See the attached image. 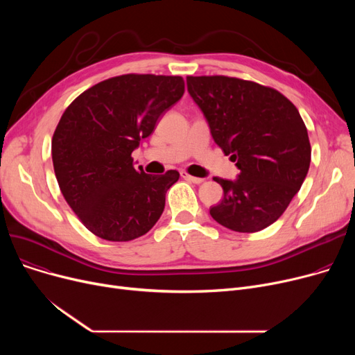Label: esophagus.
<instances>
[{
    "label": "esophagus",
    "mask_w": 355,
    "mask_h": 355,
    "mask_svg": "<svg viewBox=\"0 0 355 355\" xmlns=\"http://www.w3.org/2000/svg\"><path fill=\"white\" fill-rule=\"evenodd\" d=\"M181 177L184 178V180H187V181H191V182H194V184H201L204 180L202 178H198V177H193V175H190V174H187V173H181Z\"/></svg>",
    "instance_id": "obj_1"
}]
</instances>
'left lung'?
<instances>
[{
	"instance_id": "8db88e82",
	"label": "left lung",
	"mask_w": 355,
	"mask_h": 355,
	"mask_svg": "<svg viewBox=\"0 0 355 355\" xmlns=\"http://www.w3.org/2000/svg\"><path fill=\"white\" fill-rule=\"evenodd\" d=\"M187 90L214 142L236 162V180L214 178L223 200L211 217L233 232L263 230L284 214L311 164L306 126L282 93L227 76H189Z\"/></svg>"
}]
</instances>
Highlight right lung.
Segmentation results:
<instances>
[{"mask_svg":"<svg viewBox=\"0 0 355 355\" xmlns=\"http://www.w3.org/2000/svg\"><path fill=\"white\" fill-rule=\"evenodd\" d=\"M184 95L180 76L123 74L74 99L54 130L51 157L64 200L101 239L128 241L154 227L180 174H145L130 157Z\"/></svg>","mask_w":355,"mask_h":355,"instance_id":"add662e5","label":"right lung"}]
</instances>
